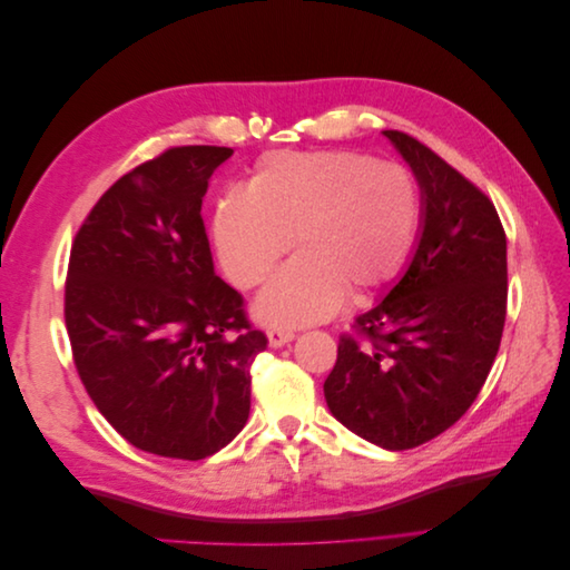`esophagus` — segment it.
Here are the masks:
<instances>
[{
	"mask_svg": "<svg viewBox=\"0 0 570 570\" xmlns=\"http://www.w3.org/2000/svg\"><path fill=\"white\" fill-rule=\"evenodd\" d=\"M295 340V333L287 331V327H271L268 331V344L271 347H283V344Z\"/></svg>",
	"mask_w": 570,
	"mask_h": 570,
	"instance_id": "esophagus-1",
	"label": "esophagus"
}]
</instances>
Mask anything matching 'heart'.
<instances>
[{"label":"heart","instance_id":"b5f03b06","mask_svg":"<svg viewBox=\"0 0 570 570\" xmlns=\"http://www.w3.org/2000/svg\"><path fill=\"white\" fill-rule=\"evenodd\" d=\"M423 220L411 170L356 151H273L245 189L214 212V245L233 285L254 289L289 239L299 252L264 289L256 314L271 325H312L344 295L366 297L404 268Z\"/></svg>","mask_w":570,"mask_h":570}]
</instances>
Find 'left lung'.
I'll list each match as a JSON object with an SVG mask.
<instances>
[{
	"instance_id": "left-lung-1",
	"label": "left lung",
	"mask_w": 570,
	"mask_h": 570,
	"mask_svg": "<svg viewBox=\"0 0 570 570\" xmlns=\"http://www.w3.org/2000/svg\"><path fill=\"white\" fill-rule=\"evenodd\" d=\"M423 193V233L402 281L340 335L325 402L352 433L413 450L471 409L507 321V233L492 199L400 130H383Z\"/></svg>"
}]
</instances>
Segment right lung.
Segmentation results:
<instances>
[{"label": "right lung", "instance_id": "add662e5", "mask_svg": "<svg viewBox=\"0 0 570 570\" xmlns=\"http://www.w3.org/2000/svg\"><path fill=\"white\" fill-rule=\"evenodd\" d=\"M230 147H170L118 178L76 233L63 318L80 381L120 435L199 461L249 416L266 350L245 299L214 273L202 197Z\"/></svg>", "mask_w": 570, "mask_h": 570}]
</instances>
